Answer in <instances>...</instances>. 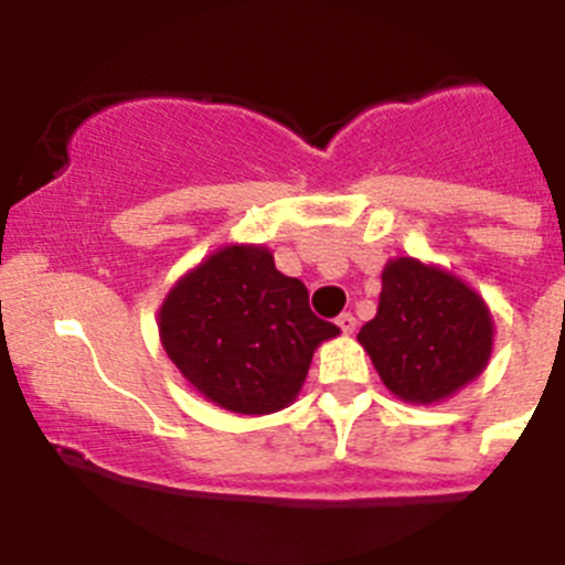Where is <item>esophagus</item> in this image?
I'll use <instances>...</instances> for the list:
<instances>
[{
  "label": "esophagus",
  "instance_id": "1",
  "mask_svg": "<svg viewBox=\"0 0 565 565\" xmlns=\"http://www.w3.org/2000/svg\"><path fill=\"white\" fill-rule=\"evenodd\" d=\"M337 326L342 328V333H353V331H356V317H353L351 311L339 313V317H337Z\"/></svg>",
  "mask_w": 565,
  "mask_h": 565
}]
</instances>
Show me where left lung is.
<instances>
[{"label": "left lung", "instance_id": "1", "mask_svg": "<svg viewBox=\"0 0 565 565\" xmlns=\"http://www.w3.org/2000/svg\"><path fill=\"white\" fill-rule=\"evenodd\" d=\"M384 387L411 404H436L478 379L495 326L476 288L416 257L387 259L379 311L359 331Z\"/></svg>", "mask_w": 565, "mask_h": 565}]
</instances>
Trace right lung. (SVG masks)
<instances>
[{
  "label": "right lung",
  "instance_id": "1",
  "mask_svg": "<svg viewBox=\"0 0 565 565\" xmlns=\"http://www.w3.org/2000/svg\"><path fill=\"white\" fill-rule=\"evenodd\" d=\"M161 344L194 391L223 411L266 416L294 402L313 351L339 328L308 288L254 243H228L189 268L158 311Z\"/></svg>",
  "mask_w": 565,
  "mask_h": 565
}]
</instances>
